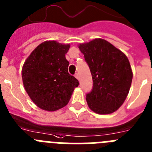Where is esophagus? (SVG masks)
Masks as SVG:
<instances>
[{
	"label": "esophagus",
	"mask_w": 152,
	"mask_h": 152,
	"mask_svg": "<svg viewBox=\"0 0 152 152\" xmlns=\"http://www.w3.org/2000/svg\"><path fill=\"white\" fill-rule=\"evenodd\" d=\"M75 77L77 79V80H80V76H79V74L78 73H76L75 75Z\"/></svg>",
	"instance_id": "34e87169"
}]
</instances>
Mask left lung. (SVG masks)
I'll list each match as a JSON object with an SVG mask.
<instances>
[{
    "instance_id": "obj_1",
    "label": "left lung",
    "mask_w": 152,
    "mask_h": 152,
    "mask_svg": "<svg viewBox=\"0 0 152 152\" xmlns=\"http://www.w3.org/2000/svg\"><path fill=\"white\" fill-rule=\"evenodd\" d=\"M78 47L93 78V89L86 95L89 108L99 115L113 113L124 103L131 86L133 72L127 57L104 39Z\"/></svg>"
}]
</instances>
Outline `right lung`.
<instances>
[{"instance_id":"1","label":"right lung","mask_w":152,"mask_h":152,"mask_svg":"<svg viewBox=\"0 0 152 152\" xmlns=\"http://www.w3.org/2000/svg\"><path fill=\"white\" fill-rule=\"evenodd\" d=\"M69 44L47 41L39 44L25 62L22 70L28 95L40 108L54 111L69 103L79 82L68 72L65 54Z\"/></svg>"}]
</instances>
